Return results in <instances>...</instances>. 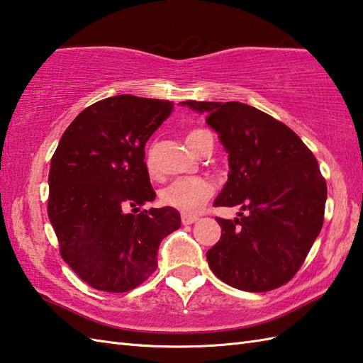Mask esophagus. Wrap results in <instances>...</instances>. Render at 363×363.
<instances>
[{
  "mask_svg": "<svg viewBox=\"0 0 363 363\" xmlns=\"http://www.w3.org/2000/svg\"><path fill=\"white\" fill-rule=\"evenodd\" d=\"M198 220V217H191V215H182V225L187 226V225H194V223Z\"/></svg>",
  "mask_w": 363,
  "mask_h": 363,
  "instance_id": "obj_1",
  "label": "esophagus"
}]
</instances>
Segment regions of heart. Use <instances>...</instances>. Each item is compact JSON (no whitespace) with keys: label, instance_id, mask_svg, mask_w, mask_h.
<instances>
[{"label":"heart","instance_id":"obj_1","mask_svg":"<svg viewBox=\"0 0 363 363\" xmlns=\"http://www.w3.org/2000/svg\"><path fill=\"white\" fill-rule=\"evenodd\" d=\"M207 133L206 129H195L189 133L187 142L195 138L198 134ZM148 168L152 169V157L151 154L148 156ZM213 194L212 184L203 179V177H181L169 182L168 186L160 190V199L162 203L173 207V209L179 211L186 215H194L201 211V207L206 204Z\"/></svg>","mask_w":363,"mask_h":363}]
</instances>
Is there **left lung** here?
<instances>
[{
    "label": "left lung",
    "instance_id": "left-lung-1",
    "mask_svg": "<svg viewBox=\"0 0 363 363\" xmlns=\"http://www.w3.org/2000/svg\"><path fill=\"white\" fill-rule=\"evenodd\" d=\"M206 113L228 152L229 173L213 206H238V218H217L218 243L207 264L223 282L268 291L296 274L323 226L328 196L317 159L303 140L256 107L182 101Z\"/></svg>",
    "mask_w": 363,
    "mask_h": 363
}]
</instances>
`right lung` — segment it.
<instances>
[{"instance_id": "right-lung-1", "label": "right lung", "mask_w": 363, "mask_h": 363, "mask_svg": "<svg viewBox=\"0 0 363 363\" xmlns=\"http://www.w3.org/2000/svg\"><path fill=\"white\" fill-rule=\"evenodd\" d=\"M172 111L164 99H101L72 121L51 159L48 217L60 254L96 290L123 293L148 279L160 242L181 226L169 206L128 213L156 198L145 145Z\"/></svg>"}]
</instances>
